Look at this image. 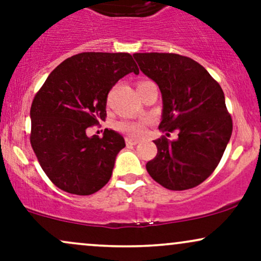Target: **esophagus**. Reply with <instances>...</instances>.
<instances>
[{"label":"esophagus","mask_w":261,"mask_h":261,"mask_svg":"<svg viewBox=\"0 0 261 261\" xmlns=\"http://www.w3.org/2000/svg\"><path fill=\"white\" fill-rule=\"evenodd\" d=\"M126 143L127 145H137V143H139V140L131 139V137H126Z\"/></svg>","instance_id":"obj_1"}]
</instances>
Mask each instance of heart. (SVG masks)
Returning a JSON list of instances; mask_svg holds the SVG:
<instances>
[{"label":"heart","mask_w":261,"mask_h":261,"mask_svg":"<svg viewBox=\"0 0 261 261\" xmlns=\"http://www.w3.org/2000/svg\"><path fill=\"white\" fill-rule=\"evenodd\" d=\"M119 131L128 135L131 137H139L145 133L146 122L141 120H134V121H121L116 125Z\"/></svg>","instance_id":"1"}]
</instances>
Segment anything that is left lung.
<instances>
[{"mask_svg":"<svg viewBox=\"0 0 261 261\" xmlns=\"http://www.w3.org/2000/svg\"><path fill=\"white\" fill-rule=\"evenodd\" d=\"M134 59L160 87V128L178 133L175 140L163 136L153 141L158 152L146 164L148 174L169 190L201 184L216 169L232 135L222 88L205 67L187 56L137 53Z\"/></svg>","mask_w":261,"mask_h":261,"instance_id":"obj_1","label":"left lung"}]
</instances>
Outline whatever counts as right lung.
<instances>
[{"label":"right lung","mask_w":261,"mask_h":261,"mask_svg":"<svg viewBox=\"0 0 261 261\" xmlns=\"http://www.w3.org/2000/svg\"><path fill=\"white\" fill-rule=\"evenodd\" d=\"M139 74L127 53H82L49 74L31 108V143L45 174L59 189L91 195L112 176L125 140L114 130L88 137L106 120L108 93L126 74Z\"/></svg>","instance_id":"obj_1"}]
</instances>
